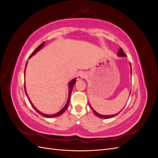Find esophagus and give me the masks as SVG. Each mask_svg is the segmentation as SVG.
<instances>
[{
  "mask_svg": "<svg viewBox=\"0 0 158 158\" xmlns=\"http://www.w3.org/2000/svg\"><path fill=\"white\" fill-rule=\"evenodd\" d=\"M85 76V74L84 73H83V72H80V73H79L77 75V79L78 80H81L84 78Z\"/></svg>",
  "mask_w": 158,
  "mask_h": 158,
  "instance_id": "obj_1",
  "label": "esophagus"
}]
</instances>
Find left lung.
Segmentation results:
<instances>
[{
    "instance_id": "8db88e82",
    "label": "left lung",
    "mask_w": 158,
    "mask_h": 158,
    "mask_svg": "<svg viewBox=\"0 0 158 158\" xmlns=\"http://www.w3.org/2000/svg\"><path fill=\"white\" fill-rule=\"evenodd\" d=\"M117 55H118V56H127V55L125 53V52H124V51H123V50L122 48H120V49H119ZM131 73H132V70H131ZM89 107H90L91 109H92V110L94 111V114H95V115H96V116L98 117H99V118H111V117H114V116L117 115V114L120 113V112L122 111V110H121V111L120 112H119V113H118L117 114H112V115H102V114H100L98 113L96 111H95V110H94L92 107L90 106L89 103Z\"/></svg>"
}]
</instances>
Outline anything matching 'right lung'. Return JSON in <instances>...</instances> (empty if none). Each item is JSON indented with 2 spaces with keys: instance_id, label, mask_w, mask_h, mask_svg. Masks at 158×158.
I'll use <instances>...</instances> for the list:
<instances>
[{
  "instance_id": "1",
  "label": "right lung",
  "mask_w": 158,
  "mask_h": 158,
  "mask_svg": "<svg viewBox=\"0 0 158 158\" xmlns=\"http://www.w3.org/2000/svg\"><path fill=\"white\" fill-rule=\"evenodd\" d=\"M44 45V42H43L42 44H41V45H40L39 46L37 47V48L33 51L32 53L30 55V56H29V58L30 57H31L33 55H34L36 52H37V51H39L41 48H42V47ZM25 70H26V68H25ZM75 82H76V79L74 78V79H73V80L71 81V82L69 83V98H68V101H67V103H66V106L62 109L60 111H59V112H58L57 113H55V114H44V113H41V112H40V111H38V110L33 106V104L31 103V102H30V103H31V106H32V107H33V108L34 109L35 111L39 113V114H41V115H43V116H44V117H47V118H52V117H59V116H60V114H63L64 112V111L65 110L68 108V107H69V102H70V95H71V93H72V90H73V85H74V84H75ZM24 89H25V93L26 94V95H27V93H26V86H25V85H24ZM28 97V96H27Z\"/></svg>"
}]
</instances>
